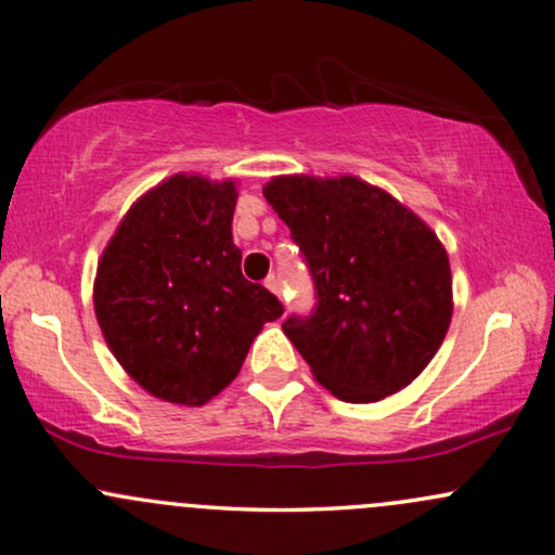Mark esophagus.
<instances>
[{"label":"esophagus","mask_w":555,"mask_h":555,"mask_svg":"<svg viewBox=\"0 0 555 555\" xmlns=\"http://www.w3.org/2000/svg\"><path fill=\"white\" fill-rule=\"evenodd\" d=\"M263 284H267V288H269V292L271 294H281V284H279V276H274V274H271V276H267V281H263Z\"/></svg>","instance_id":"esophagus-1"}]
</instances>
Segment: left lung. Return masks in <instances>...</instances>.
<instances>
[{"instance_id": "obj_1", "label": "left lung", "mask_w": 555, "mask_h": 555, "mask_svg": "<svg viewBox=\"0 0 555 555\" xmlns=\"http://www.w3.org/2000/svg\"><path fill=\"white\" fill-rule=\"evenodd\" d=\"M263 196L314 279L317 309L281 326L314 379L357 404L408 387L452 319L450 259L437 233L357 176H276Z\"/></svg>"}]
</instances>
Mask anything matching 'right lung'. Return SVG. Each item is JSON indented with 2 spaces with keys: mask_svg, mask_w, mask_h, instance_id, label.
<instances>
[{
  "mask_svg": "<svg viewBox=\"0 0 555 555\" xmlns=\"http://www.w3.org/2000/svg\"><path fill=\"white\" fill-rule=\"evenodd\" d=\"M236 183L176 173L122 216L98 261L95 317L145 392L201 408L229 387L279 299L241 274Z\"/></svg>",
  "mask_w": 555,
  "mask_h": 555,
  "instance_id": "obj_1",
  "label": "right lung"
}]
</instances>
